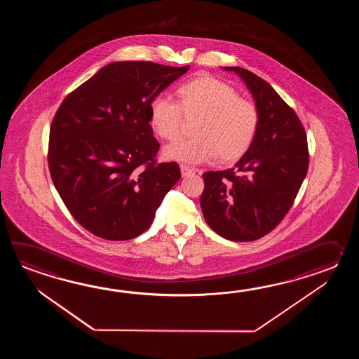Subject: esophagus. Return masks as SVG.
I'll return each mask as SVG.
<instances>
[{
  "label": "esophagus",
  "instance_id": "esophagus-1",
  "mask_svg": "<svg viewBox=\"0 0 359 359\" xmlns=\"http://www.w3.org/2000/svg\"><path fill=\"white\" fill-rule=\"evenodd\" d=\"M180 168H181V175H182V177L190 176V175L194 173V169L189 167V165H186V164H181Z\"/></svg>",
  "mask_w": 359,
  "mask_h": 359
}]
</instances>
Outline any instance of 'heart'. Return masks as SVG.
<instances>
[{
    "label": "heart",
    "instance_id": "obj_1",
    "mask_svg": "<svg viewBox=\"0 0 359 359\" xmlns=\"http://www.w3.org/2000/svg\"><path fill=\"white\" fill-rule=\"evenodd\" d=\"M177 104L155 97L149 105V123L154 132L167 141L181 136L183 116H198L194 137L167 146L168 161L189 164L205 163L217 156L222 163L240 159L252 146L258 130V109L249 100L238 97L235 88L221 79L198 76L181 84Z\"/></svg>",
    "mask_w": 359,
    "mask_h": 359
}]
</instances>
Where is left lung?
Segmentation results:
<instances>
[{"label":"left lung","instance_id":"8db88e82","mask_svg":"<svg viewBox=\"0 0 359 359\" xmlns=\"http://www.w3.org/2000/svg\"><path fill=\"white\" fill-rule=\"evenodd\" d=\"M243 79L259 114L249 150L235 167L206 172L200 205L208 226L231 241L269 233L290 210L309 163L298 115L272 86L246 69L224 67Z\"/></svg>","mask_w":359,"mask_h":359}]
</instances>
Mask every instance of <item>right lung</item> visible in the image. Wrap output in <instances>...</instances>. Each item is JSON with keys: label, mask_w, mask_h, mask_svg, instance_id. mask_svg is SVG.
<instances>
[{"label": "right lung", "mask_w": 359, "mask_h": 359, "mask_svg": "<svg viewBox=\"0 0 359 359\" xmlns=\"http://www.w3.org/2000/svg\"><path fill=\"white\" fill-rule=\"evenodd\" d=\"M189 69L115 61L69 93L56 111L51 178L74 219L93 235L111 241L141 235L180 180L176 161H154L159 142L149 105Z\"/></svg>", "instance_id": "right-lung-1"}]
</instances>
